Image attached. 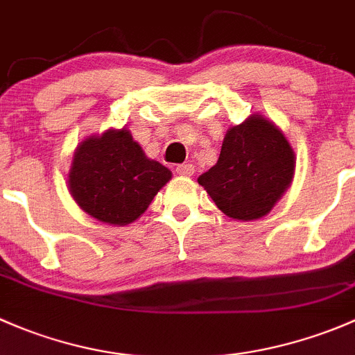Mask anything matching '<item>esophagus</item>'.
Listing matches in <instances>:
<instances>
[{
	"mask_svg": "<svg viewBox=\"0 0 355 355\" xmlns=\"http://www.w3.org/2000/svg\"><path fill=\"white\" fill-rule=\"evenodd\" d=\"M176 173L179 176H193V173H195V166H193V164H179L176 167Z\"/></svg>",
	"mask_w": 355,
	"mask_h": 355,
	"instance_id": "34e87169",
	"label": "esophagus"
}]
</instances>
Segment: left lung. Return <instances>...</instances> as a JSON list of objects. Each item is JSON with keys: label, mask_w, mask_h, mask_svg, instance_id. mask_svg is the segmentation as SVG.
Returning <instances> with one entry per match:
<instances>
[{"label": "left lung", "mask_w": 355, "mask_h": 355, "mask_svg": "<svg viewBox=\"0 0 355 355\" xmlns=\"http://www.w3.org/2000/svg\"><path fill=\"white\" fill-rule=\"evenodd\" d=\"M294 167V152L282 131L261 116H251L227 131L217 164L198 182L225 215L253 220L279 202Z\"/></svg>", "instance_id": "8db88e82"}]
</instances>
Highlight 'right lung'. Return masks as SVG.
Instances as JSON below:
<instances>
[{"instance_id":"obj_1","label":"right lung","mask_w":355,"mask_h":355,"mask_svg":"<svg viewBox=\"0 0 355 355\" xmlns=\"http://www.w3.org/2000/svg\"><path fill=\"white\" fill-rule=\"evenodd\" d=\"M69 191L80 208L105 224L137 220L171 179V171L145 157L130 131H105L76 148Z\"/></svg>"}]
</instances>
